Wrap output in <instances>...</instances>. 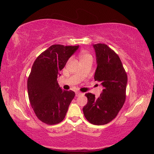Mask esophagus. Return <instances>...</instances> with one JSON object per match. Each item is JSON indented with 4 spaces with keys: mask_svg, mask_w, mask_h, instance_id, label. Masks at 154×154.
I'll use <instances>...</instances> for the list:
<instances>
[{
    "mask_svg": "<svg viewBox=\"0 0 154 154\" xmlns=\"http://www.w3.org/2000/svg\"><path fill=\"white\" fill-rule=\"evenodd\" d=\"M81 94H83V93L79 92V91H76V92H75V96L76 97H79V95H81Z\"/></svg>",
    "mask_w": 154,
    "mask_h": 154,
    "instance_id": "1",
    "label": "esophagus"
}]
</instances>
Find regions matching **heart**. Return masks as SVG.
Here are the masks:
<instances>
[{"label": "heart", "mask_w": 154, "mask_h": 154, "mask_svg": "<svg viewBox=\"0 0 154 154\" xmlns=\"http://www.w3.org/2000/svg\"><path fill=\"white\" fill-rule=\"evenodd\" d=\"M88 58H92V56H91V54H89V53H87V52H85V51L81 52L80 54L81 60H86V59H88Z\"/></svg>", "instance_id": "1"}]
</instances>
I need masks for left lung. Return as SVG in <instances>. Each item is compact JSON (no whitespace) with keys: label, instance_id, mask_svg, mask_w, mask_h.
I'll list each match as a JSON object with an SVG mask.
<instances>
[{"label":"left lung","instance_id":"1","mask_svg":"<svg viewBox=\"0 0 154 154\" xmlns=\"http://www.w3.org/2000/svg\"><path fill=\"white\" fill-rule=\"evenodd\" d=\"M93 46L97 65L94 79L100 82L103 89L98 98L85 94L88 102L83 111L89 122L104 125L112 120L124 105L128 77L120 57L112 50L104 44Z\"/></svg>","mask_w":154,"mask_h":154}]
</instances>
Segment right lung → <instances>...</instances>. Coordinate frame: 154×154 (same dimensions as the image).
Returning <instances> with one entry per match:
<instances>
[{
    "label": "right lung",
    "mask_w": 154,
    "mask_h": 154,
    "mask_svg": "<svg viewBox=\"0 0 154 154\" xmlns=\"http://www.w3.org/2000/svg\"><path fill=\"white\" fill-rule=\"evenodd\" d=\"M79 46L52 45L32 65L27 82L29 100L38 119L49 125L64 119L75 97L73 91L62 90L57 79Z\"/></svg>",
    "instance_id": "add662e5"
}]
</instances>
